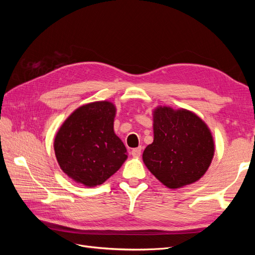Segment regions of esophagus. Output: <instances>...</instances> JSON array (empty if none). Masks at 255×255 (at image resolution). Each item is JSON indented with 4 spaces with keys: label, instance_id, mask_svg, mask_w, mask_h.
<instances>
[{
    "label": "esophagus",
    "instance_id": "1",
    "mask_svg": "<svg viewBox=\"0 0 255 255\" xmlns=\"http://www.w3.org/2000/svg\"><path fill=\"white\" fill-rule=\"evenodd\" d=\"M141 154V146H138V148H135L132 150V155L137 157V156H140Z\"/></svg>",
    "mask_w": 255,
    "mask_h": 255
}]
</instances>
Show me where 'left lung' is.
Segmentation results:
<instances>
[{
  "label": "left lung",
  "mask_w": 255,
  "mask_h": 255,
  "mask_svg": "<svg viewBox=\"0 0 255 255\" xmlns=\"http://www.w3.org/2000/svg\"><path fill=\"white\" fill-rule=\"evenodd\" d=\"M154 140L143 151L149 170L169 188L195 183L210 167L214 140L205 123L186 110L157 107L153 115Z\"/></svg>",
  "instance_id": "obj_1"
}]
</instances>
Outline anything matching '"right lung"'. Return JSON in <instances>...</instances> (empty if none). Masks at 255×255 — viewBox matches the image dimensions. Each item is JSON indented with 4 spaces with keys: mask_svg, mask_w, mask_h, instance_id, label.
I'll return each instance as SVG.
<instances>
[{
    "mask_svg": "<svg viewBox=\"0 0 255 255\" xmlns=\"http://www.w3.org/2000/svg\"><path fill=\"white\" fill-rule=\"evenodd\" d=\"M116 109L111 102L84 105L59 128L54 150L63 171L86 186L104 183L128 157L127 149L114 132Z\"/></svg>",
    "mask_w": 255,
    "mask_h": 255,
    "instance_id": "1",
    "label": "right lung"
}]
</instances>
